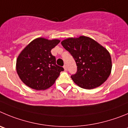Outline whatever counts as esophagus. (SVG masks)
I'll return each instance as SVG.
<instances>
[{
	"instance_id": "obj_1",
	"label": "esophagus",
	"mask_w": 128,
	"mask_h": 128,
	"mask_svg": "<svg viewBox=\"0 0 128 128\" xmlns=\"http://www.w3.org/2000/svg\"><path fill=\"white\" fill-rule=\"evenodd\" d=\"M63 68H64V70H65V71H67V67H66V66L64 65V66H63Z\"/></svg>"
}]
</instances>
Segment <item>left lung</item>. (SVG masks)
Returning <instances> with one entry per match:
<instances>
[{
    "mask_svg": "<svg viewBox=\"0 0 128 128\" xmlns=\"http://www.w3.org/2000/svg\"><path fill=\"white\" fill-rule=\"evenodd\" d=\"M61 44L74 58L77 72L71 78L78 86L94 89L107 80L112 70V60L106 48L85 36L65 39Z\"/></svg>",
    "mask_w": 128,
    "mask_h": 128,
    "instance_id": "8db88e82",
    "label": "left lung"
}]
</instances>
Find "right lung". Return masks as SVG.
<instances>
[{
	"label": "right lung",
	"mask_w": 128,
	"mask_h": 128,
	"mask_svg": "<svg viewBox=\"0 0 128 128\" xmlns=\"http://www.w3.org/2000/svg\"><path fill=\"white\" fill-rule=\"evenodd\" d=\"M60 40L37 38L22 50L16 60V71L21 80L32 89L44 90L50 88L64 71L56 64L51 54Z\"/></svg>",
	"instance_id": "1"
}]
</instances>
